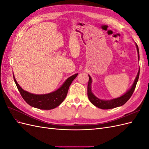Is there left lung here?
I'll return each mask as SVG.
<instances>
[{"mask_svg": "<svg viewBox=\"0 0 149 149\" xmlns=\"http://www.w3.org/2000/svg\"><path fill=\"white\" fill-rule=\"evenodd\" d=\"M136 45L137 50L138 53V58L139 60V48L137 44H136ZM139 73H140V68L138 71L137 75L136 76V79L134 80V82L131 88H130V89H129L128 91L124 94V95L121 96L120 97H119L112 99V100H101V99L97 98L96 96L94 95L91 91L92 79L91 78V76L88 75L89 81L88 84V96L90 102H91L93 105L102 109H112V108H115V107H119L124 105L132 95V94L135 90V88H136L137 83L138 81Z\"/></svg>", "mask_w": 149, "mask_h": 149, "instance_id": "8db88e82", "label": "left lung"}]
</instances>
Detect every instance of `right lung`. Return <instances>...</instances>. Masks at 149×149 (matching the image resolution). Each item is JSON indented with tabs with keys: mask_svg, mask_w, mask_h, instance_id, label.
I'll list each match as a JSON object with an SVG mask.
<instances>
[{
	"mask_svg": "<svg viewBox=\"0 0 149 149\" xmlns=\"http://www.w3.org/2000/svg\"><path fill=\"white\" fill-rule=\"evenodd\" d=\"M78 74H75L68 78L61 86L56 91L45 94L30 93L22 89L18 84L13 75L17 87L25 102L33 107L40 109L49 110L56 107L62 103L66 97L70 84Z\"/></svg>",
	"mask_w": 149,
	"mask_h": 149,
	"instance_id": "add662e5",
	"label": "right lung"
}]
</instances>
